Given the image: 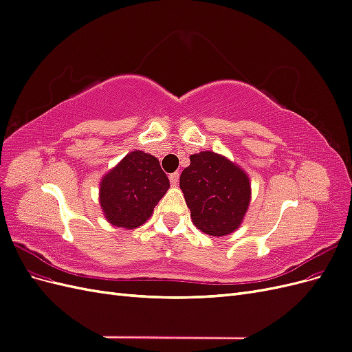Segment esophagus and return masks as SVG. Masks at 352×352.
I'll return each mask as SVG.
<instances>
[{"label":"esophagus","instance_id":"esophagus-1","mask_svg":"<svg viewBox=\"0 0 352 352\" xmlns=\"http://www.w3.org/2000/svg\"><path fill=\"white\" fill-rule=\"evenodd\" d=\"M168 179H170V184H172V186H177L179 185V173L177 172H175V173H172L168 176Z\"/></svg>","mask_w":352,"mask_h":352}]
</instances>
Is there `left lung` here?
<instances>
[{"label": "left lung", "mask_w": 352, "mask_h": 352, "mask_svg": "<svg viewBox=\"0 0 352 352\" xmlns=\"http://www.w3.org/2000/svg\"><path fill=\"white\" fill-rule=\"evenodd\" d=\"M180 175L194 225L210 236H228L239 229L251 202L247 172L228 157L201 151L189 157Z\"/></svg>", "instance_id": "obj_1"}]
</instances>
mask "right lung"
<instances>
[{
    "instance_id": "right-lung-1",
    "label": "right lung",
    "mask_w": 352,
    "mask_h": 352,
    "mask_svg": "<svg viewBox=\"0 0 352 352\" xmlns=\"http://www.w3.org/2000/svg\"><path fill=\"white\" fill-rule=\"evenodd\" d=\"M170 188L158 160L144 151L124 155L100 182V206L113 226L135 229L151 217Z\"/></svg>"
}]
</instances>
